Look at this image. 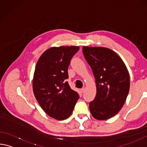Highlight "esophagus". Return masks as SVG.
Here are the masks:
<instances>
[{
  "mask_svg": "<svg viewBox=\"0 0 147 147\" xmlns=\"http://www.w3.org/2000/svg\"><path fill=\"white\" fill-rule=\"evenodd\" d=\"M85 90H86V88H82V89L80 90V91H81V92H82V93L84 92Z\"/></svg>",
  "mask_w": 147,
  "mask_h": 147,
  "instance_id": "1",
  "label": "esophagus"
}]
</instances>
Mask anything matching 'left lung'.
<instances>
[{
	"label": "left lung",
	"mask_w": 147,
	"mask_h": 147,
	"mask_svg": "<svg viewBox=\"0 0 147 147\" xmlns=\"http://www.w3.org/2000/svg\"><path fill=\"white\" fill-rule=\"evenodd\" d=\"M82 52L97 87L95 99L89 105L90 112L95 119H109L120 111L126 100L129 73L122 59L111 49L84 46Z\"/></svg>",
	"instance_id": "obj_1"
}]
</instances>
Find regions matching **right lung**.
<instances>
[{
	"label": "right lung",
	"mask_w": 147,
	"mask_h": 147,
	"mask_svg": "<svg viewBox=\"0 0 147 147\" xmlns=\"http://www.w3.org/2000/svg\"><path fill=\"white\" fill-rule=\"evenodd\" d=\"M79 46L53 47L39 58L34 70L32 89L44 111L58 120L71 115L79 95L70 87L68 67Z\"/></svg>",
	"instance_id": "1"
}]
</instances>
